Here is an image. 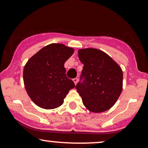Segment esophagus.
<instances>
[{
	"label": "esophagus",
	"mask_w": 148,
	"mask_h": 148,
	"mask_svg": "<svg viewBox=\"0 0 148 148\" xmlns=\"http://www.w3.org/2000/svg\"><path fill=\"white\" fill-rule=\"evenodd\" d=\"M73 80L75 84V85L77 84V82H78V79H77V78H74V79H73Z\"/></svg>",
	"instance_id": "1"
}]
</instances>
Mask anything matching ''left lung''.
Listing matches in <instances>:
<instances>
[{"label": "left lung", "instance_id": "left-lung-1", "mask_svg": "<svg viewBox=\"0 0 148 148\" xmlns=\"http://www.w3.org/2000/svg\"><path fill=\"white\" fill-rule=\"evenodd\" d=\"M78 57L84 66L75 88L84 105L93 112L108 110L116 103L122 91L121 67L99 49H80Z\"/></svg>", "mask_w": 148, "mask_h": 148}]
</instances>
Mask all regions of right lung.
Returning <instances> with one entry per match:
<instances>
[{
  "label": "right lung",
  "instance_id": "obj_1",
  "mask_svg": "<svg viewBox=\"0 0 148 148\" xmlns=\"http://www.w3.org/2000/svg\"><path fill=\"white\" fill-rule=\"evenodd\" d=\"M74 49L62 44H51L32 56L23 70V80L27 94L42 108L53 109L63 103L64 99L75 85L66 75L64 63Z\"/></svg>",
  "mask_w": 148,
  "mask_h": 148
}]
</instances>
